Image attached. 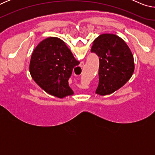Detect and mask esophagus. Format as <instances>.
Wrapping results in <instances>:
<instances>
[{
    "mask_svg": "<svg viewBox=\"0 0 155 155\" xmlns=\"http://www.w3.org/2000/svg\"><path fill=\"white\" fill-rule=\"evenodd\" d=\"M83 65H84V62H81V66L82 67V66H83Z\"/></svg>",
    "mask_w": 155,
    "mask_h": 155,
    "instance_id": "obj_1",
    "label": "esophagus"
}]
</instances>
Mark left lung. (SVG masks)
Here are the masks:
<instances>
[{"label":"left lung","instance_id":"left-lung-1","mask_svg":"<svg viewBox=\"0 0 155 155\" xmlns=\"http://www.w3.org/2000/svg\"><path fill=\"white\" fill-rule=\"evenodd\" d=\"M91 52L99 57L97 94L114 93L130 79L135 69L134 59L125 41L114 34L104 33L94 40Z\"/></svg>","mask_w":155,"mask_h":155}]
</instances>
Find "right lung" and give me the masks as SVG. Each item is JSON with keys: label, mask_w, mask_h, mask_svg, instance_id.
Segmentation results:
<instances>
[{"label": "right lung", "mask_w": 155, "mask_h": 155, "mask_svg": "<svg viewBox=\"0 0 155 155\" xmlns=\"http://www.w3.org/2000/svg\"><path fill=\"white\" fill-rule=\"evenodd\" d=\"M79 64L61 39L50 37L36 46L29 72L34 81L49 94L63 98L74 94L68 85L72 70Z\"/></svg>", "instance_id": "obj_1"}]
</instances>
